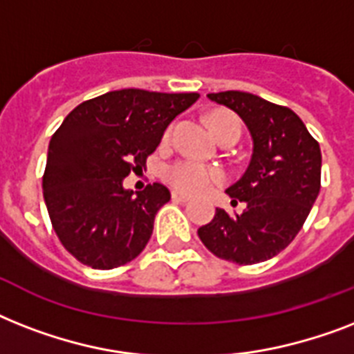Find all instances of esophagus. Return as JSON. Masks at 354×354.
Here are the masks:
<instances>
[{"instance_id":"esophagus-1","label":"esophagus","mask_w":354,"mask_h":354,"mask_svg":"<svg viewBox=\"0 0 354 354\" xmlns=\"http://www.w3.org/2000/svg\"><path fill=\"white\" fill-rule=\"evenodd\" d=\"M171 198L174 202H189V194H183V193H178V191H172Z\"/></svg>"}]
</instances>
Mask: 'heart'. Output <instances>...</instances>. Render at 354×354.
Masks as SVG:
<instances>
[{
	"label": "heart",
	"mask_w": 354,
	"mask_h": 354,
	"mask_svg": "<svg viewBox=\"0 0 354 354\" xmlns=\"http://www.w3.org/2000/svg\"><path fill=\"white\" fill-rule=\"evenodd\" d=\"M209 124L213 128V132L216 133V138H221L222 133L227 130H239L241 132V122L236 119L235 113L224 112V110H216L209 115ZM171 136V128L165 132V139ZM165 180L171 183L172 187L185 194H200L205 193L207 189H211L216 183H221L224 180L218 169L209 167L193 158H183L165 169Z\"/></svg>",
	"instance_id": "b5f03b06"
}]
</instances>
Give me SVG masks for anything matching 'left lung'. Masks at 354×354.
<instances>
[{
    "label": "left lung",
    "instance_id": "8db88e82",
    "mask_svg": "<svg viewBox=\"0 0 354 354\" xmlns=\"http://www.w3.org/2000/svg\"><path fill=\"white\" fill-rule=\"evenodd\" d=\"M232 108L253 139L244 176L227 189L232 205L246 204L241 215L216 209L198 227L200 241L213 255L236 264H257L290 244L307 221L322 187V150L290 108L246 91L209 93Z\"/></svg>",
    "mask_w": 354,
    "mask_h": 354
}]
</instances>
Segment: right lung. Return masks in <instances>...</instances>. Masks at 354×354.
<instances>
[{
  "mask_svg": "<svg viewBox=\"0 0 354 354\" xmlns=\"http://www.w3.org/2000/svg\"><path fill=\"white\" fill-rule=\"evenodd\" d=\"M198 93L118 90L84 101L53 133L41 180L53 230L86 266L112 270L143 252L156 213L171 200L161 183L127 191L171 121Z\"/></svg>",
  "mask_w": 354,
  "mask_h": 354,
  "instance_id": "obj_1",
  "label": "right lung"
}]
</instances>
